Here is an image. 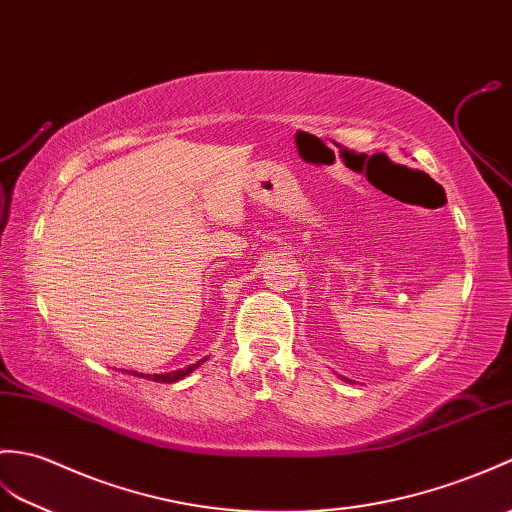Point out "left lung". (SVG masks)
Wrapping results in <instances>:
<instances>
[{
	"mask_svg": "<svg viewBox=\"0 0 512 512\" xmlns=\"http://www.w3.org/2000/svg\"><path fill=\"white\" fill-rule=\"evenodd\" d=\"M344 382H351V379H344Z\"/></svg>",
	"mask_w": 512,
	"mask_h": 512,
	"instance_id": "8db88e82",
	"label": "left lung"
}]
</instances>
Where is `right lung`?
<instances>
[{
  "label": "right lung",
  "instance_id": "right-lung-1",
  "mask_svg": "<svg viewBox=\"0 0 512 512\" xmlns=\"http://www.w3.org/2000/svg\"><path fill=\"white\" fill-rule=\"evenodd\" d=\"M209 358H202V360H198L196 364H189L187 368H178V371H172V373H161V375H144V373H135L133 371V375L135 377H146V379H152V382H159V384H174V382H178V379H183V377H187L189 373H194L196 368L200 366V364H205Z\"/></svg>",
  "mask_w": 512,
  "mask_h": 512
}]
</instances>
